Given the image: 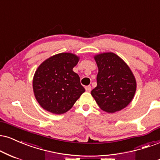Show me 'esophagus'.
Returning <instances> with one entry per match:
<instances>
[{
  "mask_svg": "<svg viewBox=\"0 0 160 160\" xmlns=\"http://www.w3.org/2000/svg\"><path fill=\"white\" fill-rule=\"evenodd\" d=\"M85 89H86V92H89L91 91L92 87H91V86H86Z\"/></svg>",
  "mask_w": 160,
  "mask_h": 160,
  "instance_id": "obj_1",
  "label": "esophagus"
}]
</instances>
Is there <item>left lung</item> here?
<instances>
[{
  "mask_svg": "<svg viewBox=\"0 0 160 160\" xmlns=\"http://www.w3.org/2000/svg\"><path fill=\"white\" fill-rule=\"evenodd\" d=\"M98 68L97 86L91 92L99 108L108 113L121 111L132 100L136 80L120 57L104 52L94 57Z\"/></svg>",
  "mask_w": 160,
  "mask_h": 160,
  "instance_id": "8db88e82",
  "label": "left lung"
}]
</instances>
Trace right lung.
I'll return each instance as SVG.
<instances>
[{
    "label": "right lung",
    "mask_w": 160,
    "mask_h": 160,
    "mask_svg": "<svg viewBox=\"0 0 160 160\" xmlns=\"http://www.w3.org/2000/svg\"><path fill=\"white\" fill-rule=\"evenodd\" d=\"M79 57L70 52L55 55L42 62L33 78V90L46 111L62 114L69 111L85 92L80 77L73 71Z\"/></svg>",
    "instance_id": "obj_1"
}]
</instances>
